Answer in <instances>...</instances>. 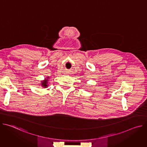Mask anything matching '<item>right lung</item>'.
Segmentation results:
<instances>
[{
    "mask_svg": "<svg viewBox=\"0 0 147 147\" xmlns=\"http://www.w3.org/2000/svg\"><path fill=\"white\" fill-rule=\"evenodd\" d=\"M49 77H47L44 80L41 81V86L44 88H47L48 87V82L49 81Z\"/></svg>",
    "mask_w": 147,
    "mask_h": 147,
    "instance_id": "obj_1",
    "label": "right lung"
}]
</instances>
